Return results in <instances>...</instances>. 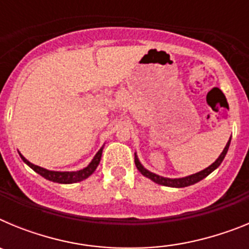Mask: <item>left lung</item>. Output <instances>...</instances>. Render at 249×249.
I'll use <instances>...</instances> for the list:
<instances>
[{"label":"left lung","mask_w":249,"mask_h":249,"mask_svg":"<svg viewBox=\"0 0 249 249\" xmlns=\"http://www.w3.org/2000/svg\"><path fill=\"white\" fill-rule=\"evenodd\" d=\"M230 143H231V138H230V141L227 142V144H226V147H224L223 152H222L221 155H219V157L217 158V160H215V162H213L210 167H207L206 169H203V171H201V172L195 173V175H191V176H187V177H183V178H173L172 179V178L160 177V176L149 172V171H147V169L144 168L142 164H141V162L138 160L136 153H135V163H136V167H137L138 171H140V172L142 173L144 177L149 178V179H152V181L156 182V183L162 184V186H167V187L182 188V187L192 186V184L202 181V179H203V178H206L207 176L210 175V173H212L213 171L217 168V167H219V164L222 163V160H224V157H226V155H227V151H228V148H230Z\"/></svg>","instance_id":"1"}]
</instances>
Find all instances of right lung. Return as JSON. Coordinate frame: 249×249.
Segmentation results:
<instances>
[{
	"label": "right lung",
	"mask_w": 249,
	"mask_h": 249,
	"mask_svg": "<svg viewBox=\"0 0 249 249\" xmlns=\"http://www.w3.org/2000/svg\"><path fill=\"white\" fill-rule=\"evenodd\" d=\"M102 149L103 148H101L100 151L96 153V156H94L93 160H92V162L89 164V166L83 169H80V171H76V172H56V171H48V169H45L42 168V167L31 163L30 160H26L21 153H19V156H21L22 160H23L26 164H28L31 168L34 169L35 172H37L38 175L45 177L46 179L52 182H57V183L67 184V183H76V182H81L83 181V179H86L87 177H89V176L96 171L98 163H100L101 156H102Z\"/></svg>",
	"instance_id": "obj_1"
}]
</instances>
